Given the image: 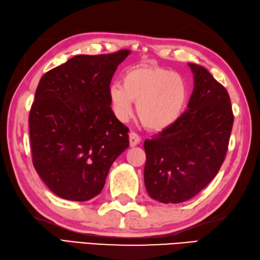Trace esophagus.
Instances as JSON below:
<instances>
[{"label":"esophagus","instance_id":"1","mask_svg":"<svg viewBox=\"0 0 260 260\" xmlns=\"http://www.w3.org/2000/svg\"><path fill=\"white\" fill-rule=\"evenodd\" d=\"M129 141H130V146L131 147H136L137 145H139L141 141V138L139 135H137L136 132H130L129 134Z\"/></svg>","mask_w":260,"mask_h":260}]
</instances>
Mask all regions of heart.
I'll return each instance as SVG.
<instances>
[{
	"label": "heart",
	"mask_w": 260,
	"mask_h": 260,
	"mask_svg": "<svg viewBox=\"0 0 260 260\" xmlns=\"http://www.w3.org/2000/svg\"><path fill=\"white\" fill-rule=\"evenodd\" d=\"M188 99L186 80L168 69L142 64L126 70L122 85L109 88V100L120 121L128 120L137 102V114L146 128L153 131L168 129L181 117Z\"/></svg>",
	"instance_id": "heart-1"
}]
</instances>
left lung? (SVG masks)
<instances>
[{"label":"left lung","instance_id":"left-lung-1","mask_svg":"<svg viewBox=\"0 0 260 260\" xmlns=\"http://www.w3.org/2000/svg\"><path fill=\"white\" fill-rule=\"evenodd\" d=\"M193 91L176 123L145 141V184L164 204L191 199L208 184L226 158L234 114L222 84L206 68L188 63Z\"/></svg>","mask_w":260,"mask_h":260}]
</instances>
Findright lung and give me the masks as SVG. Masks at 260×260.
<instances>
[{
  "label": "right lung",
  "instance_id": "1",
  "mask_svg": "<svg viewBox=\"0 0 260 260\" xmlns=\"http://www.w3.org/2000/svg\"><path fill=\"white\" fill-rule=\"evenodd\" d=\"M130 52L76 55L40 80L28 115L32 161L60 198L86 201L99 194L114 160L129 147V129L115 118L109 88Z\"/></svg>",
  "mask_w": 260,
  "mask_h": 260
}]
</instances>
